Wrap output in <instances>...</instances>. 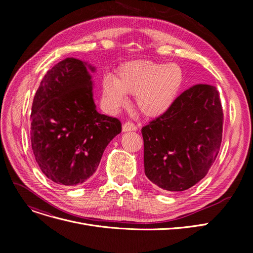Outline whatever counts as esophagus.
<instances>
[{
    "label": "esophagus",
    "mask_w": 253,
    "mask_h": 253,
    "mask_svg": "<svg viewBox=\"0 0 253 253\" xmlns=\"http://www.w3.org/2000/svg\"><path fill=\"white\" fill-rule=\"evenodd\" d=\"M137 129V127L131 122H126L123 124L122 126V131L123 132H128V131H135Z\"/></svg>",
    "instance_id": "1"
}]
</instances>
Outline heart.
Listing matches in <instances>:
<instances>
[{"label":"heart","instance_id":"1","mask_svg":"<svg viewBox=\"0 0 253 253\" xmlns=\"http://www.w3.org/2000/svg\"><path fill=\"white\" fill-rule=\"evenodd\" d=\"M183 72L176 63L135 60L122 64L116 77L102 79V98L110 111L126 104V95H134L138 111L145 117H159L176 100L183 84Z\"/></svg>","mask_w":253,"mask_h":253}]
</instances>
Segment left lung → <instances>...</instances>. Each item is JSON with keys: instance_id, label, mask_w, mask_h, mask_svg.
<instances>
[{"instance_id": "1", "label": "left lung", "mask_w": 253, "mask_h": 253, "mask_svg": "<svg viewBox=\"0 0 253 253\" xmlns=\"http://www.w3.org/2000/svg\"><path fill=\"white\" fill-rule=\"evenodd\" d=\"M222 121L214 86L198 84L182 92L166 113L141 129L145 175L167 192L192 188L215 161Z\"/></svg>"}]
</instances>
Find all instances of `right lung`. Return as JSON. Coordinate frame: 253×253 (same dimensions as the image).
I'll return each instance as SVG.
<instances>
[{"mask_svg": "<svg viewBox=\"0 0 253 253\" xmlns=\"http://www.w3.org/2000/svg\"><path fill=\"white\" fill-rule=\"evenodd\" d=\"M89 72L95 68L68 57L47 72L34 97L31 141L43 173L61 185L85 182L96 171L118 119L97 112Z\"/></svg>", "mask_w": 253, "mask_h": 253, "instance_id": "right-lung-1", "label": "right lung"}]
</instances>
